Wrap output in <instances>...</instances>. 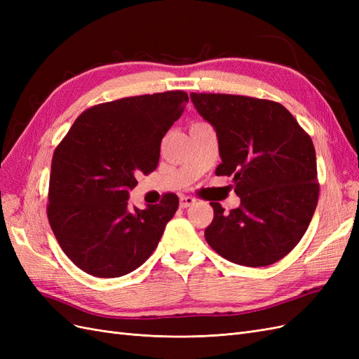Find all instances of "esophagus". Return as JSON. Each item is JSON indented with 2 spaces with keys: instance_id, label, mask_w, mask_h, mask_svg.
<instances>
[{
  "instance_id": "1",
  "label": "esophagus",
  "mask_w": 359,
  "mask_h": 359,
  "mask_svg": "<svg viewBox=\"0 0 359 359\" xmlns=\"http://www.w3.org/2000/svg\"><path fill=\"white\" fill-rule=\"evenodd\" d=\"M194 202H196V199L191 198V196H181L180 198V206H181V208H189V206H191Z\"/></svg>"
}]
</instances>
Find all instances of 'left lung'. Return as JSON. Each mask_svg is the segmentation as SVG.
<instances>
[{
    "label": "left lung",
    "instance_id": "8db88e82",
    "mask_svg": "<svg viewBox=\"0 0 359 359\" xmlns=\"http://www.w3.org/2000/svg\"><path fill=\"white\" fill-rule=\"evenodd\" d=\"M199 115L219 139L215 175L232 177L241 205L224 212L211 202L205 240L244 266H268L306 233L319 199L311 137L283 104L255 97L191 93Z\"/></svg>",
    "mask_w": 359,
    "mask_h": 359
}]
</instances>
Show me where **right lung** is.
Returning a JSON list of instances; mask_svg holds the SVG:
<instances>
[{
	"mask_svg": "<svg viewBox=\"0 0 359 359\" xmlns=\"http://www.w3.org/2000/svg\"><path fill=\"white\" fill-rule=\"evenodd\" d=\"M189 95L166 91L90 107L52 157L48 219L62 252L90 276L132 273L153 255L178 196L163 194L145 210L128 208L136 175L156 170L161 139Z\"/></svg>",
	"mask_w": 359,
	"mask_h": 359,
	"instance_id": "right-lung-1",
	"label": "right lung"
}]
</instances>
